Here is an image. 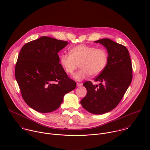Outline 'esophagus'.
<instances>
[{"label":"esophagus","instance_id":"1","mask_svg":"<svg viewBox=\"0 0 150 150\" xmlns=\"http://www.w3.org/2000/svg\"><path fill=\"white\" fill-rule=\"evenodd\" d=\"M76 85H77V86H81L82 85V83H77Z\"/></svg>","mask_w":150,"mask_h":150}]
</instances>
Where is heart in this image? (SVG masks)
I'll return each instance as SVG.
<instances>
[{
    "mask_svg": "<svg viewBox=\"0 0 150 150\" xmlns=\"http://www.w3.org/2000/svg\"><path fill=\"white\" fill-rule=\"evenodd\" d=\"M108 54L104 48L81 44L72 47L69 54H62L60 62L65 72L72 74L79 66L81 68L74 75L75 79L81 81L91 75L96 76L105 68Z\"/></svg>",
    "mask_w": 150,
    "mask_h": 150,
    "instance_id": "heart-1",
    "label": "heart"
}]
</instances>
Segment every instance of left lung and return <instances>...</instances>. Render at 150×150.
I'll use <instances>...</instances> for the list:
<instances>
[{
    "instance_id": "left-lung-1",
    "label": "left lung",
    "mask_w": 150,
    "mask_h": 150,
    "mask_svg": "<svg viewBox=\"0 0 150 150\" xmlns=\"http://www.w3.org/2000/svg\"><path fill=\"white\" fill-rule=\"evenodd\" d=\"M104 45L108 54V64L104 70L94 80L99 85L86 81V96L81 101L83 108L94 114L111 111L120 103L132 78V67L127 48L110 39L96 41Z\"/></svg>"
}]
</instances>
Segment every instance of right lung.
Listing matches in <instances>:
<instances>
[{
  "label": "right lung",
  "mask_w": 150,
  "mask_h": 150,
  "mask_svg": "<svg viewBox=\"0 0 150 150\" xmlns=\"http://www.w3.org/2000/svg\"><path fill=\"white\" fill-rule=\"evenodd\" d=\"M68 42L47 36L23 46L15 67V78L25 103L47 113L58 109L64 96L76 88L59 64L58 53Z\"/></svg>",
  "instance_id": "1"
}]
</instances>
